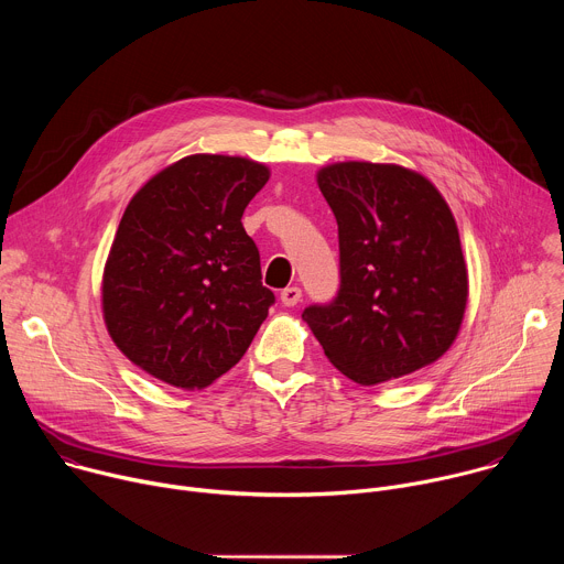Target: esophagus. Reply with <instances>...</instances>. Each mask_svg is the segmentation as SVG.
<instances>
[{"label":"esophagus","mask_w":564,"mask_h":564,"mask_svg":"<svg viewBox=\"0 0 564 564\" xmlns=\"http://www.w3.org/2000/svg\"><path fill=\"white\" fill-rule=\"evenodd\" d=\"M301 296H303V292H301V288H296V285H290V288L281 290V303L288 305V307L296 305V303L301 301Z\"/></svg>","instance_id":"1"}]
</instances>
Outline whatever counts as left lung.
I'll return each mask as SVG.
<instances>
[{
	"label": "left lung",
	"mask_w": 564,
	"mask_h": 564,
	"mask_svg": "<svg viewBox=\"0 0 564 564\" xmlns=\"http://www.w3.org/2000/svg\"><path fill=\"white\" fill-rule=\"evenodd\" d=\"M339 225L341 288L301 318L361 386L435 364L457 339L468 270L455 216L420 172L346 160L316 172Z\"/></svg>",
	"instance_id": "8db88e82"
}]
</instances>
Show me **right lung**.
<instances>
[{"label":"right lung","instance_id":"right-lung-1","mask_svg":"<svg viewBox=\"0 0 564 564\" xmlns=\"http://www.w3.org/2000/svg\"><path fill=\"white\" fill-rule=\"evenodd\" d=\"M270 167L194 153L129 200L102 272V316L118 350L151 377L200 390L250 348L274 303L243 212Z\"/></svg>","mask_w":564,"mask_h":564}]
</instances>
